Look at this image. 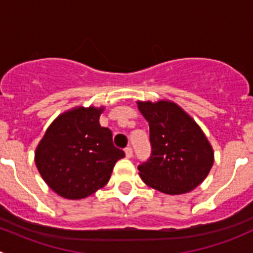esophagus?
<instances>
[{"mask_svg":"<svg viewBox=\"0 0 253 253\" xmlns=\"http://www.w3.org/2000/svg\"><path fill=\"white\" fill-rule=\"evenodd\" d=\"M125 154H126V158H132V155H133V149H132L131 147L125 148Z\"/></svg>","mask_w":253,"mask_h":253,"instance_id":"34e87169","label":"esophagus"}]
</instances>
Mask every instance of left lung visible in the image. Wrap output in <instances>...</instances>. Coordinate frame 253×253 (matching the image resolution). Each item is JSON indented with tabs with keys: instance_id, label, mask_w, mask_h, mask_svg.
I'll return each instance as SVG.
<instances>
[{
	"instance_id": "obj_1",
	"label": "left lung",
	"mask_w": 253,
	"mask_h": 253,
	"mask_svg": "<svg viewBox=\"0 0 253 253\" xmlns=\"http://www.w3.org/2000/svg\"><path fill=\"white\" fill-rule=\"evenodd\" d=\"M137 104L149 122L152 145L149 159L138 165L143 182L168 195L195 190L214 163L213 148L201 127L172 101Z\"/></svg>"
}]
</instances>
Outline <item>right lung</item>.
<instances>
[{
  "label": "right lung",
  "instance_id": "add662e5",
  "mask_svg": "<svg viewBox=\"0 0 253 253\" xmlns=\"http://www.w3.org/2000/svg\"><path fill=\"white\" fill-rule=\"evenodd\" d=\"M104 108H78L61 114L48 126L35 150V164L48 187L68 200L93 195L110 180L115 164L125 157L101 127Z\"/></svg>",
  "mask_w": 253,
  "mask_h": 253
}]
</instances>
